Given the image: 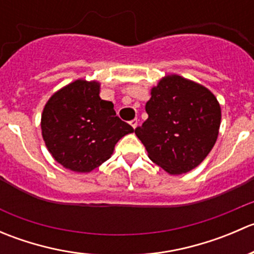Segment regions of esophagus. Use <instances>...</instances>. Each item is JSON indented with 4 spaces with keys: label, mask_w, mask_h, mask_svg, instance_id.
<instances>
[{
    "label": "esophagus",
    "mask_w": 254,
    "mask_h": 254,
    "mask_svg": "<svg viewBox=\"0 0 254 254\" xmlns=\"http://www.w3.org/2000/svg\"><path fill=\"white\" fill-rule=\"evenodd\" d=\"M137 123H139V120L134 119V120H131V122H130V125H131V127H134V129H136V127H137Z\"/></svg>",
    "instance_id": "esophagus-1"
}]
</instances>
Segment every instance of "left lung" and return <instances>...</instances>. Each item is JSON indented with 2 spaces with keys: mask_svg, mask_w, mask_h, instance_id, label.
Returning a JSON list of instances; mask_svg holds the SVG:
<instances>
[{
  "mask_svg": "<svg viewBox=\"0 0 254 254\" xmlns=\"http://www.w3.org/2000/svg\"><path fill=\"white\" fill-rule=\"evenodd\" d=\"M148 118L135 134L148 158L170 175L198 167L214 147L221 123L220 103L203 84L166 75L151 88Z\"/></svg>",
  "mask_w": 254,
  "mask_h": 254,
  "instance_id": "1",
  "label": "left lung"
}]
</instances>
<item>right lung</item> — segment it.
<instances>
[{
    "mask_svg": "<svg viewBox=\"0 0 254 254\" xmlns=\"http://www.w3.org/2000/svg\"><path fill=\"white\" fill-rule=\"evenodd\" d=\"M99 92L98 81L78 78L56 91L43 109V140L54 160L66 170L92 172L111 158L123 136L134 132Z\"/></svg>",
    "mask_w": 254,
    "mask_h": 254,
    "instance_id": "add662e5",
    "label": "right lung"
}]
</instances>
